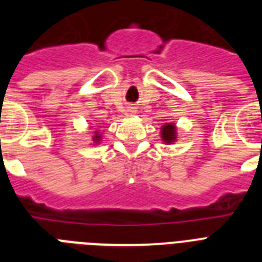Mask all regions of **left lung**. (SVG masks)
<instances>
[{"label": "left lung", "instance_id": "left-lung-1", "mask_svg": "<svg viewBox=\"0 0 262 262\" xmlns=\"http://www.w3.org/2000/svg\"><path fill=\"white\" fill-rule=\"evenodd\" d=\"M178 133H177V126L174 122L164 123L163 126L160 127V139L166 145L174 144L177 141Z\"/></svg>", "mask_w": 262, "mask_h": 262}]
</instances>
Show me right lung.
I'll return each instance as SVG.
<instances>
[{
  "mask_svg": "<svg viewBox=\"0 0 262 262\" xmlns=\"http://www.w3.org/2000/svg\"><path fill=\"white\" fill-rule=\"evenodd\" d=\"M100 141H102V133H100V130H95L94 136H92V143L99 144Z\"/></svg>",
  "mask_w": 262,
  "mask_h": 262,
  "instance_id": "add662e5",
  "label": "right lung"
}]
</instances>
